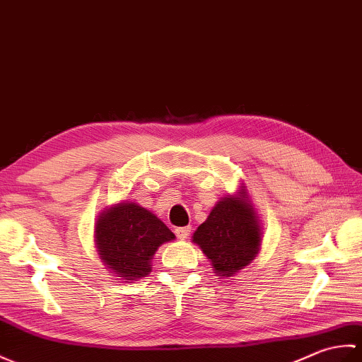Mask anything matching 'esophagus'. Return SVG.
Wrapping results in <instances>:
<instances>
[{"label":"esophagus","mask_w":362,"mask_h":362,"mask_svg":"<svg viewBox=\"0 0 362 362\" xmlns=\"http://www.w3.org/2000/svg\"><path fill=\"white\" fill-rule=\"evenodd\" d=\"M190 226H184V228H176L175 229V234H176V237H178L180 240H186V238H189V235H190Z\"/></svg>","instance_id":"obj_1"}]
</instances>
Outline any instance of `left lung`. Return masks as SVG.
<instances>
[{
	"mask_svg": "<svg viewBox=\"0 0 362 362\" xmlns=\"http://www.w3.org/2000/svg\"><path fill=\"white\" fill-rule=\"evenodd\" d=\"M192 238L211 260L216 276L232 277L246 268L259 254L262 232L245 189L223 197Z\"/></svg>",
	"mask_w": 362,
	"mask_h": 362,
	"instance_id": "1",
	"label": "left lung"
}]
</instances>
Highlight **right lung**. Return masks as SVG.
Segmentation results:
<instances>
[{
    "mask_svg": "<svg viewBox=\"0 0 362 362\" xmlns=\"http://www.w3.org/2000/svg\"><path fill=\"white\" fill-rule=\"evenodd\" d=\"M95 245L100 260L125 280L146 277L156 249L175 234L155 214L136 203H119L95 221Z\"/></svg>",
    "mask_w": 362,
    "mask_h": 362,
    "instance_id": "obj_1",
    "label": "right lung"
}]
</instances>
